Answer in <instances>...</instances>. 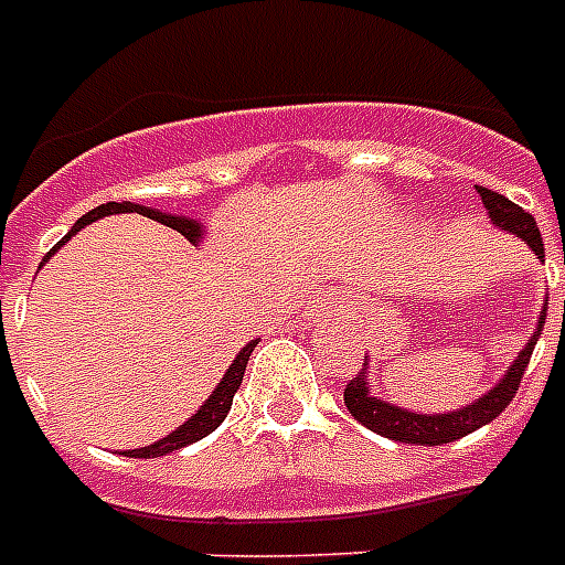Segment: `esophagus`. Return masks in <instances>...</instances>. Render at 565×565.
<instances>
[{
    "label": "esophagus",
    "instance_id": "esophagus-1",
    "mask_svg": "<svg viewBox=\"0 0 565 565\" xmlns=\"http://www.w3.org/2000/svg\"><path fill=\"white\" fill-rule=\"evenodd\" d=\"M319 308H322V310H326V301H322V305H319Z\"/></svg>",
    "mask_w": 565,
    "mask_h": 565
}]
</instances>
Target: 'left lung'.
<instances>
[{
    "instance_id": "left-lung-1",
    "label": "left lung",
    "mask_w": 565,
    "mask_h": 565,
    "mask_svg": "<svg viewBox=\"0 0 565 565\" xmlns=\"http://www.w3.org/2000/svg\"><path fill=\"white\" fill-rule=\"evenodd\" d=\"M478 195H481L483 207L490 213L492 225H499L501 231H510V234H516L531 246L540 260H545V248H543V234L536 228L534 216L527 211H522L519 204H513L508 195L495 193V190L487 188H475ZM565 264V257H563ZM545 310H548V299L543 305V313H540V326H536L534 337L527 340L525 349L519 352V358L510 363V370L504 372L499 384L487 390L481 398H475L472 404H466V407H457L451 413H413L404 411V407H395V404L384 402V398H377L375 393L370 390V361H363V372L358 377H352L349 384H345V395L343 402L349 407L354 419L366 425L370 430L381 434L386 439H395V443H413V446H443V443H455V439L466 437V434H472V430L483 428L487 422H492L499 416L510 402H513V395H516L519 384H522V375L527 370V361H531V354H534V345L540 340V331H543L545 322ZM565 313V310H563Z\"/></svg>"
}]
</instances>
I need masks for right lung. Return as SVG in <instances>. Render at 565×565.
Wrapping results in <instances>:
<instances>
[{
  "instance_id": "1",
  "label": "right lung",
  "mask_w": 565,
  "mask_h": 565,
  "mask_svg": "<svg viewBox=\"0 0 565 565\" xmlns=\"http://www.w3.org/2000/svg\"><path fill=\"white\" fill-rule=\"evenodd\" d=\"M108 213H143V216H149V220H158L161 225H167V228H175L179 234H184L190 243H199V239H202V222L199 220H190V216H175V213H161V211H154V207H146V204H135V202H108V204H99V207H93L90 213H84L82 220L75 222L73 228L66 231L64 237L57 239L55 246H52V252L43 257V264H46L49 257L55 255L57 248L64 246L66 239L73 237L75 231H82L84 225H90V222L102 220V216H108ZM257 343H260V340H252V343H246L243 349H239V354L234 358V363L228 366V372L222 375L220 386H216V390L207 395V402H204L202 407H199V411H195L193 416L184 422V425H181V428H175L163 439L152 443V446L128 448L126 455L128 457H163V455H170V451H179V448L190 446V443H199V439L207 437L211 430L220 428L222 419L228 416L231 402H234V393H237L239 384H243V372H246V363H248V358H252V352H255Z\"/></svg>"
}]
</instances>
